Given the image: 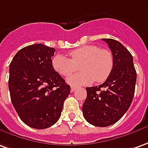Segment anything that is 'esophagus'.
Returning a JSON list of instances; mask_svg holds the SVG:
<instances>
[{
  "label": "esophagus",
  "instance_id": "1",
  "mask_svg": "<svg viewBox=\"0 0 148 148\" xmlns=\"http://www.w3.org/2000/svg\"><path fill=\"white\" fill-rule=\"evenodd\" d=\"M76 87H73V86H72V87H71V92H72L76 91Z\"/></svg>",
  "mask_w": 148,
  "mask_h": 148
}]
</instances>
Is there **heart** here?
<instances>
[{
  "label": "heart",
  "instance_id": "b5f03b06",
  "mask_svg": "<svg viewBox=\"0 0 148 148\" xmlns=\"http://www.w3.org/2000/svg\"><path fill=\"white\" fill-rule=\"evenodd\" d=\"M71 60L62 55L52 59L55 71L63 76H68L80 68L81 72L67 79L72 86L104 82L110 76L114 68V56L110 51L100 49L94 45H87L69 53Z\"/></svg>",
  "mask_w": 148,
  "mask_h": 148
}]
</instances>
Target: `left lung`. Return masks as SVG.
Listing matches in <instances>:
<instances>
[{"label":"left lung","mask_w":148,"mask_h":148,"mask_svg":"<svg viewBox=\"0 0 148 148\" xmlns=\"http://www.w3.org/2000/svg\"><path fill=\"white\" fill-rule=\"evenodd\" d=\"M114 56V68L102 84L86 88L87 97L82 106L88 123L100 127L117 123L128 110L134 97L136 71L133 56L121 42L102 38Z\"/></svg>","instance_id":"1"}]
</instances>
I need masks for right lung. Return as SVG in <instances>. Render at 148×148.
<instances>
[{
  "label": "right lung",
  "instance_id": "1",
  "mask_svg": "<svg viewBox=\"0 0 148 148\" xmlns=\"http://www.w3.org/2000/svg\"><path fill=\"white\" fill-rule=\"evenodd\" d=\"M56 49L33 44L21 49L10 64L11 101L21 121L46 129L59 120L70 86L53 68Z\"/></svg>",
  "mask_w": 148,
  "mask_h": 148
}]
</instances>
